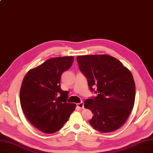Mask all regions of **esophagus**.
Here are the masks:
<instances>
[{
  "mask_svg": "<svg viewBox=\"0 0 153 153\" xmlns=\"http://www.w3.org/2000/svg\"><path fill=\"white\" fill-rule=\"evenodd\" d=\"M77 107H79L80 109H82L84 108V102H81V103H77Z\"/></svg>",
  "mask_w": 153,
  "mask_h": 153,
  "instance_id": "34e87169",
  "label": "esophagus"
}]
</instances>
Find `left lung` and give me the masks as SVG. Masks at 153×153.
Listing matches in <instances>:
<instances>
[{"label":"left lung","mask_w":153,"mask_h":153,"mask_svg":"<svg viewBox=\"0 0 153 153\" xmlns=\"http://www.w3.org/2000/svg\"><path fill=\"white\" fill-rule=\"evenodd\" d=\"M79 69L97 97L87 99L84 107L94 114L89 124L102 133L117 130L133 108L135 84L131 72L114 57L106 54L77 56Z\"/></svg>","instance_id":"left-lung-1"}]
</instances>
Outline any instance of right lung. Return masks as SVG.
I'll return each instance as SVG.
<instances>
[{
	"label": "right lung",
	"instance_id": "obj_1",
	"mask_svg": "<svg viewBox=\"0 0 153 153\" xmlns=\"http://www.w3.org/2000/svg\"><path fill=\"white\" fill-rule=\"evenodd\" d=\"M73 56L54 58L30 69L20 87L21 107L31 124L45 133L60 130L76 108L66 102L68 95L61 89V77L73 62Z\"/></svg>",
	"mask_w": 153,
	"mask_h": 153
}]
</instances>
